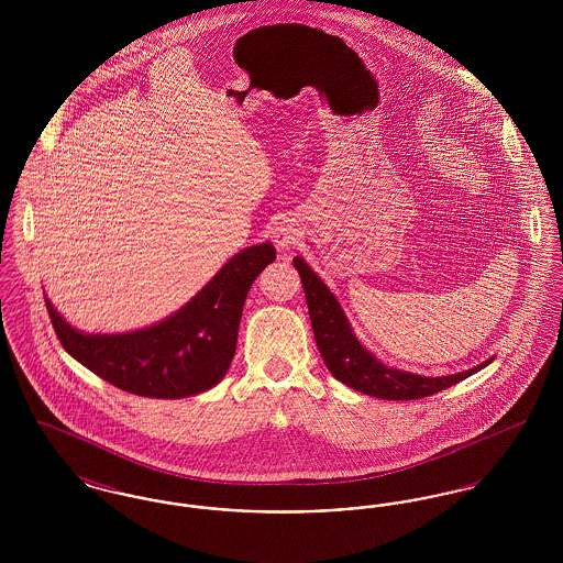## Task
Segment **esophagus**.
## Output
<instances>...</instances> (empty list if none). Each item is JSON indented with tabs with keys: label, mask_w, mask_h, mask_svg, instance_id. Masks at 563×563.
I'll return each mask as SVG.
<instances>
[{
	"label": "esophagus",
	"mask_w": 563,
	"mask_h": 563,
	"mask_svg": "<svg viewBox=\"0 0 563 563\" xmlns=\"http://www.w3.org/2000/svg\"><path fill=\"white\" fill-rule=\"evenodd\" d=\"M274 239H276V244H278V246H287V244H289V236H285V234H276V236H274Z\"/></svg>",
	"instance_id": "obj_1"
}]
</instances>
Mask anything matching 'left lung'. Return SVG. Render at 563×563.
Instances as JSON below:
<instances>
[{"label":"left lung","mask_w":563,"mask_h":563,"mask_svg":"<svg viewBox=\"0 0 563 563\" xmlns=\"http://www.w3.org/2000/svg\"><path fill=\"white\" fill-rule=\"evenodd\" d=\"M294 266L301 278L314 340L327 369L333 374V377H338L340 382H344L346 386L358 393H365L377 399H390V401L422 399L454 386L489 363L487 361L468 372L443 375V377H422V375L405 374L399 369H388L374 358V354L363 349L358 340L352 335L349 321L338 299L324 287L321 278L306 266L301 257H295Z\"/></svg>","instance_id":"left-lung-1"}]
</instances>
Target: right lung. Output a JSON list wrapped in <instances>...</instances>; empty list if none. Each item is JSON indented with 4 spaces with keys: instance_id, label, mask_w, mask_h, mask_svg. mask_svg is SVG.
Here are the masks:
<instances>
[{
    "instance_id": "add662e5",
    "label": "right lung",
    "mask_w": 563,
    "mask_h": 563,
    "mask_svg": "<svg viewBox=\"0 0 563 563\" xmlns=\"http://www.w3.org/2000/svg\"><path fill=\"white\" fill-rule=\"evenodd\" d=\"M276 260L266 242L232 257L213 280L170 319L122 335H84L46 308L63 349L120 390L152 399L205 393L228 372L253 280Z\"/></svg>"
}]
</instances>
